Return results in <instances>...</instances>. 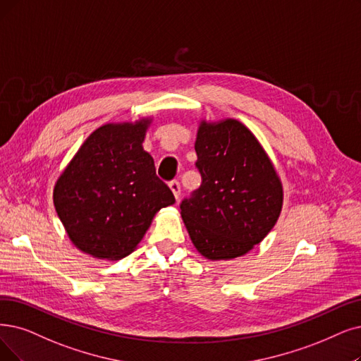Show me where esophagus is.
Wrapping results in <instances>:
<instances>
[{"mask_svg":"<svg viewBox=\"0 0 361 361\" xmlns=\"http://www.w3.org/2000/svg\"><path fill=\"white\" fill-rule=\"evenodd\" d=\"M169 186H170V190H171L173 195H175V198L179 200V197H180V183H179L178 180H171V182L169 183Z\"/></svg>","mask_w":361,"mask_h":361,"instance_id":"obj_1","label":"esophagus"}]
</instances>
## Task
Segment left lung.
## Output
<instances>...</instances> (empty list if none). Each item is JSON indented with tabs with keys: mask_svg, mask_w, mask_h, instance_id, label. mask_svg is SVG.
I'll list each match as a JSON object with an SVG mask.
<instances>
[{
	"mask_svg": "<svg viewBox=\"0 0 361 361\" xmlns=\"http://www.w3.org/2000/svg\"><path fill=\"white\" fill-rule=\"evenodd\" d=\"M200 190L180 204L195 249L210 261L249 253L277 224L283 183L261 142L241 121L201 120L195 140Z\"/></svg>",
	"mask_w": 361,
	"mask_h": 361,
	"instance_id": "1",
	"label": "left lung"
}]
</instances>
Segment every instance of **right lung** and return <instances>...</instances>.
I'll list each match as a JSON object with an SVG mask.
<instances>
[{
    "label": "right lung",
    "instance_id": "1",
    "mask_svg": "<svg viewBox=\"0 0 361 361\" xmlns=\"http://www.w3.org/2000/svg\"><path fill=\"white\" fill-rule=\"evenodd\" d=\"M152 117L108 123L84 140L53 188V204L74 246L104 261L130 255L155 214L175 204L143 149Z\"/></svg>",
    "mask_w": 361,
    "mask_h": 361
}]
</instances>
